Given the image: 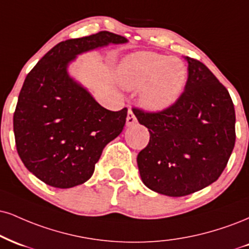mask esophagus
Here are the masks:
<instances>
[{"mask_svg": "<svg viewBox=\"0 0 249 249\" xmlns=\"http://www.w3.org/2000/svg\"><path fill=\"white\" fill-rule=\"evenodd\" d=\"M137 124V118L136 116H134V113L132 110H128L127 112V117H126V125L127 126H132V125Z\"/></svg>", "mask_w": 249, "mask_h": 249, "instance_id": "obj_1", "label": "esophagus"}]
</instances>
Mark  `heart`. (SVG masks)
Instances as JSON below:
<instances>
[{
    "mask_svg": "<svg viewBox=\"0 0 249 249\" xmlns=\"http://www.w3.org/2000/svg\"><path fill=\"white\" fill-rule=\"evenodd\" d=\"M118 80L128 90L142 88L139 96L142 107L147 111L161 112L181 97L188 81V68L176 56L137 52L121 62Z\"/></svg>",
    "mask_w": 249,
    "mask_h": 249,
    "instance_id": "obj_1",
    "label": "heart"
}]
</instances>
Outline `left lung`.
I'll return each instance as SVG.
<instances>
[{"mask_svg": "<svg viewBox=\"0 0 249 249\" xmlns=\"http://www.w3.org/2000/svg\"><path fill=\"white\" fill-rule=\"evenodd\" d=\"M188 81L169 109H133L148 128L149 142L138 154L142 183L169 197L187 196L221 175L235 142V111L227 89L198 60L184 56Z\"/></svg>", "mask_w": 249, "mask_h": 249, "instance_id": "obj_1", "label": "left lung"}]
</instances>
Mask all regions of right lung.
Segmentation results:
<instances>
[{"mask_svg": "<svg viewBox=\"0 0 249 249\" xmlns=\"http://www.w3.org/2000/svg\"><path fill=\"white\" fill-rule=\"evenodd\" d=\"M101 31L55 45L26 75L14 113L16 147L24 166L51 187L68 189L91 178L103 148L122 133L127 109L96 102L68 67L77 55L127 43Z\"/></svg>", "mask_w": 249, "mask_h": 249, "instance_id": "obj_1", "label": "right lung"}]
</instances>
